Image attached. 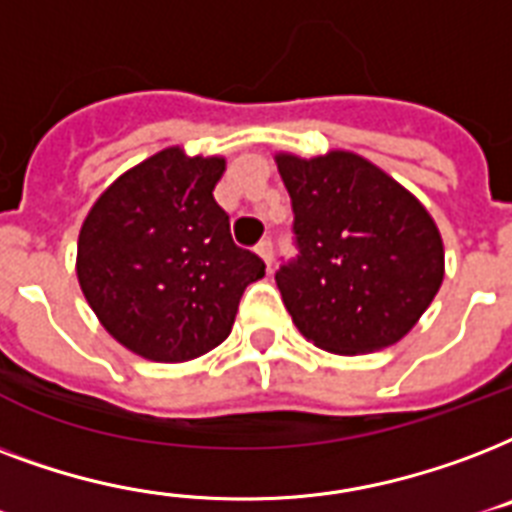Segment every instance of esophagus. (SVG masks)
Wrapping results in <instances>:
<instances>
[{"mask_svg":"<svg viewBox=\"0 0 512 512\" xmlns=\"http://www.w3.org/2000/svg\"><path fill=\"white\" fill-rule=\"evenodd\" d=\"M256 253H259L261 261L267 264V269H272V240H261V243L256 245Z\"/></svg>","mask_w":512,"mask_h":512,"instance_id":"obj_1","label":"esophagus"}]
</instances>
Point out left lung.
Returning <instances> with one entry per match:
<instances>
[{
	"label": "left lung",
	"instance_id": "1",
	"mask_svg": "<svg viewBox=\"0 0 512 512\" xmlns=\"http://www.w3.org/2000/svg\"><path fill=\"white\" fill-rule=\"evenodd\" d=\"M299 259L275 275L299 334L336 355L400 342L443 283V240L422 202L355 152H277Z\"/></svg>",
	"mask_w": 512,
	"mask_h": 512
}]
</instances>
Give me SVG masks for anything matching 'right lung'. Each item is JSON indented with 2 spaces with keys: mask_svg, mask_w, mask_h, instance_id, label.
<instances>
[{
  "mask_svg": "<svg viewBox=\"0 0 512 512\" xmlns=\"http://www.w3.org/2000/svg\"><path fill=\"white\" fill-rule=\"evenodd\" d=\"M224 157L168 146L125 170L82 221L77 280L109 334L154 363L219 347L264 261L237 248L213 200Z\"/></svg>",
  "mask_w": 512,
  "mask_h": 512,
  "instance_id": "right-lung-1",
  "label": "right lung"
}]
</instances>
